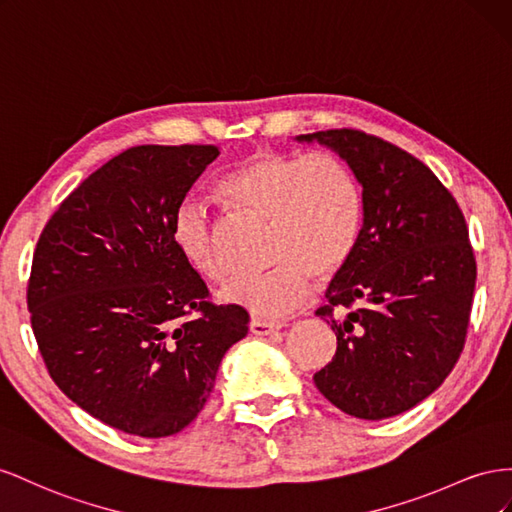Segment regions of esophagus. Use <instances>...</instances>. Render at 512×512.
<instances>
[{
	"label": "esophagus",
	"mask_w": 512,
	"mask_h": 512,
	"mask_svg": "<svg viewBox=\"0 0 512 512\" xmlns=\"http://www.w3.org/2000/svg\"><path fill=\"white\" fill-rule=\"evenodd\" d=\"M248 328H251L255 337H270V334H276L281 330L279 324H270V321H261V319H251Z\"/></svg>",
	"instance_id": "obj_1"
}]
</instances>
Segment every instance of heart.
I'll return each mask as SVG.
<instances>
[{"mask_svg": "<svg viewBox=\"0 0 512 512\" xmlns=\"http://www.w3.org/2000/svg\"><path fill=\"white\" fill-rule=\"evenodd\" d=\"M221 193L236 206L272 218L268 272H242L221 298L257 317L283 319L317 281L339 276L352 261L362 227V197L352 173L330 154L259 150L231 167ZM171 240L203 279L221 281L214 218L197 197H184L171 218Z\"/></svg>", "mask_w": 512, "mask_h": 512, "instance_id": "obj_1", "label": "heart"}]
</instances>
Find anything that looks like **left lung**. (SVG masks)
I'll return each instance as SVG.
<instances>
[{
    "mask_svg": "<svg viewBox=\"0 0 512 512\" xmlns=\"http://www.w3.org/2000/svg\"><path fill=\"white\" fill-rule=\"evenodd\" d=\"M296 139L337 152L362 186L358 248L317 309L337 354L315 386L349 416H397L440 388L463 352L476 285L463 212L425 163L384 139L354 128Z\"/></svg>",
    "mask_w": 512,
    "mask_h": 512,
    "instance_id": "8db88e82",
    "label": "left lung"
}]
</instances>
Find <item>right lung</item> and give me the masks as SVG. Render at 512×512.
<instances>
[{
	"label": "right lung",
	"mask_w": 512,
	"mask_h": 512,
	"mask_svg": "<svg viewBox=\"0 0 512 512\" xmlns=\"http://www.w3.org/2000/svg\"><path fill=\"white\" fill-rule=\"evenodd\" d=\"M216 145H137L96 169L42 229L27 309L47 371L105 425L167 437L210 399L248 313L212 304L171 218Z\"/></svg>",
	"instance_id": "1"
}]
</instances>
